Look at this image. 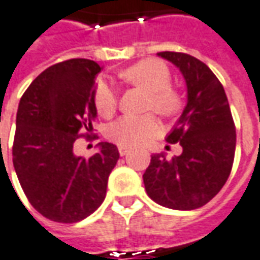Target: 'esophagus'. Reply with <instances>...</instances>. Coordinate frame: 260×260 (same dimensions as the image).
Returning <instances> with one entry per match:
<instances>
[{
  "label": "esophagus",
  "instance_id": "1",
  "mask_svg": "<svg viewBox=\"0 0 260 260\" xmlns=\"http://www.w3.org/2000/svg\"><path fill=\"white\" fill-rule=\"evenodd\" d=\"M128 151H130V148L124 147V146H119V154H120V155H126Z\"/></svg>",
  "mask_w": 260,
  "mask_h": 260
}]
</instances>
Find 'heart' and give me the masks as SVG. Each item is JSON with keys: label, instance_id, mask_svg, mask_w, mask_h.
Returning a JSON list of instances; mask_svg holds the SVG:
<instances>
[{"label": "heart", "instance_id": "obj_1", "mask_svg": "<svg viewBox=\"0 0 260 260\" xmlns=\"http://www.w3.org/2000/svg\"><path fill=\"white\" fill-rule=\"evenodd\" d=\"M120 79L128 85L141 87L148 93L147 110L160 116L171 117L180 112L181 94L171 86V73L167 65L157 59H144L119 73ZM94 106L100 116L110 117L117 107V93L105 80H99L93 92ZM158 121L151 114L146 116H123L114 120L106 128V136L113 143L134 147L158 132Z\"/></svg>", "mask_w": 260, "mask_h": 260}]
</instances>
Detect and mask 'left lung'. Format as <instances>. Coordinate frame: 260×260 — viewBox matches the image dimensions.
<instances>
[{
    "mask_svg": "<svg viewBox=\"0 0 260 260\" xmlns=\"http://www.w3.org/2000/svg\"><path fill=\"white\" fill-rule=\"evenodd\" d=\"M174 63L187 83V105L166 140L182 153L167 160L153 154L143 174L148 197L162 207L197 209L215 197L228 180L236 133L221 82L200 59L181 52H158Z\"/></svg>",
    "mask_w": 260,
    "mask_h": 260,
    "instance_id": "8db88e82",
    "label": "left lung"
}]
</instances>
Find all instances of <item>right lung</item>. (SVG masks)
Listing matches in <instances>:
<instances>
[{"label":"right lung","mask_w":260,"mask_h":260,"mask_svg":"<svg viewBox=\"0 0 260 260\" xmlns=\"http://www.w3.org/2000/svg\"><path fill=\"white\" fill-rule=\"evenodd\" d=\"M100 72L90 59L59 62L32 82L18 106L14 168L32 207L55 222H79L99 208L119 160L117 147L106 141L90 158L73 153L79 137L92 139L81 130H93Z\"/></svg>","instance_id":"add662e5"}]
</instances>
